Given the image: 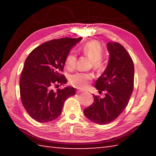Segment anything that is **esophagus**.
Instances as JSON below:
<instances>
[{
	"label": "esophagus",
	"instance_id": "esophagus-1",
	"mask_svg": "<svg viewBox=\"0 0 156 156\" xmlns=\"http://www.w3.org/2000/svg\"><path fill=\"white\" fill-rule=\"evenodd\" d=\"M76 92H77V93H82V92H83V90H77L76 91Z\"/></svg>",
	"mask_w": 156,
	"mask_h": 156
}]
</instances>
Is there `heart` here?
<instances>
[{
  "mask_svg": "<svg viewBox=\"0 0 156 156\" xmlns=\"http://www.w3.org/2000/svg\"><path fill=\"white\" fill-rule=\"evenodd\" d=\"M80 51L83 54L91 59L94 68L100 69L103 67L102 56L103 49L98 41H91L84 43L81 47ZM65 64L68 69L72 70L76 67V56L73 53H69L65 58ZM94 75L90 72H76L71 75L69 82L73 87L78 89H85L88 87L89 82L93 80Z\"/></svg>",
  "mask_w": 156,
  "mask_h": 156,
  "instance_id": "obj_1",
  "label": "heart"
}]
</instances>
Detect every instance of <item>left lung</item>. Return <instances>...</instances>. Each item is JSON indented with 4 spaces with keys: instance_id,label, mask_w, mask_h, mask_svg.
<instances>
[{
    "instance_id": "obj_1",
    "label": "left lung",
    "mask_w": 156,
    "mask_h": 156,
    "mask_svg": "<svg viewBox=\"0 0 156 156\" xmlns=\"http://www.w3.org/2000/svg\"><path fill=\"white\" fill-rule=\"evenodd\" d=\"M109 60L103 73L95 84L99 94L105 92L101 98L95 96L93 104L84 109L88 119L99 125L115 120L127 106L133 89V60L122 44L117 42L107 44Z\"/></svg>"
}]
</instances>
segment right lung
Instances as JSON below:
<instances>
[{
    "mask_svg": "<svg viewBox=\"0 0 156 156\" xmlns=\"http://www.w3.org/2000/svg\"><path fill=\"white\" fill-rule=\"evenodd\" d=\"M81 39L47 41L32 50L26 58L20 78V94L23 107L34 120L39 122L55 120L61 113L65 100L75 95L74 88L58 87L67 83L62 73L66 57Z\"/></svg>",
    "mask_w": 156,
    "mask_h": 156,
    "instance_id": "obj_1",
    "label": "right lung"
}]
</instances>
